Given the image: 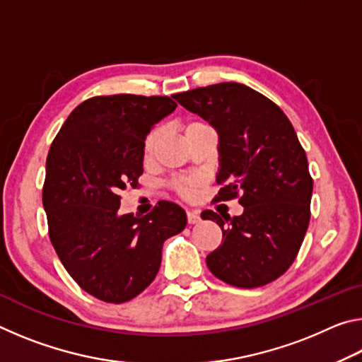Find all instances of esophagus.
<instances>
[{
    "instance_id": "esophagus-1",
    "label": "esophagus",
    "mask_w": 362,
    "mask_h": 362,
    "mask_svg": "<svg viewBox=\"0 0 362 362\" xmlns=\"http://www.w3.org/2000/svg\"><path fill=\"white\" fill-rule=\"evenodd\" d=\"M187 220H188V223H189V225L198 223L199 220H201L199 212H198V211H187Z\"/></svg>"
}]
</instances>
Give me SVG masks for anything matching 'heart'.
Here are the masks:
<instances>
[{
    "label": "heart",
    "instance_id": "obj_1",
    "mask_svg": "<svg viewBox=\"0 0 362 362\" xmlns=\"http://www.w3.org/2000/svg\"><path fill=\"white\" fill-rule=\"evenodd\" d=\"M201 127H207L206 122H203V121H193V122H189V124L187 126L185 132L194 131V129H201ZM159 137H161V129H159V127H156V129H153L148 134V136H146V139H145V155L146 156L153 155V151H155L156 145L159 142ZM174 185H175L177 192H179V194H182L183 198H192L193 193H194V188H196V185H198V180H196V179H183V180H177Z\"/></svg>",
    "mask_w": 362,
    "mask_h": 362
}]
</instances>
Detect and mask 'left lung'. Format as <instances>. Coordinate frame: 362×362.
Segmentation results:
<instances>
[{
    "label": "left lung",
    "mask_w": 362,
    "mask_h": 362,
    "mask_svg": "<svg viewBox=\"0 0 362 362\" xmlns=\"http://www.w3.org/2000/svg\"><path fill=\"white\" fill-rule=\"evenodd\" d=\"M188 112L218 134L217 199L241 194V216L204 211L222 244L206 257L214 276L236 287L272 283L292 265L310 223L313 180L291 121L276 103L240 83H220L175 94Z\"/></svg>",
    "instance_id": "1"
}]
</instances>
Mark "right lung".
Segmentation results:
<instances>
[{
    "mask_svg": "<svg viewBox=\"0 0 362 362\" xmlns=\"http://www.w3.org/2000/svg\"><path fill=\"white\" fill-rule=\"evenodd\" d=\"M175 107L170 97H93L73 110L49 150V238L70 276L103 302H127L148 287L163 243L187 226L185 211L170 201L142 218L119 214V192L144 173L146 136Z\"/></svg>",
    "mask_w": 362,
    "mask_h": 362,
    "instance_id": "right-lung-1",
    "label": "right lung"
}]
</instances>
